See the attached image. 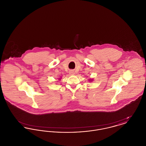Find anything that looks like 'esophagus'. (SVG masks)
<instances>
[{
	"label": "esophagus",
	"instance_id": "obj_1",
	"mask_svg": "<svg viewBox=\"0 0 146 146\" xmlns=\"http://www.w3.org/2000/svg\"><path fill=\"white\" fill-rule=\"evenodd\" d=\"M70 74L71 75H73V74H74V72L72 70H70Z\"/></svg>",
	"mask_w": 146,
	"mask_h": 146
}]
</instances>
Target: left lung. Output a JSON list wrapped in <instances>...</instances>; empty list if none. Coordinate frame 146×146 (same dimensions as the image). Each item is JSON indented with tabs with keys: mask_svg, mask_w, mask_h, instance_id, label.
<instances>
[{
	"mask_svg": "<svg viewBox=\"0 0 146 146\" xmlns=\"http://www.w3.org/2000/svg\"><path fill=\"white\" fill-rule=\"evenodd\" d=\"M90 80V82H92V79H90V80Z\"/></svg>",
	"mask_w": 146,
	"mask_h": 146,
	"instance_id": "1",
	"label": "left lung"
}]
</instances>
